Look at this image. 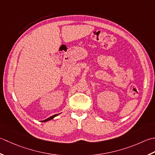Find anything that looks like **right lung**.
Here are the masks:
<instances>
[{
    "instance_id": "right-lung-1",
    "label": "right lung",
    "mask_w": 155,
    "mask_h": 155,
    "mask_svg": "<svg viewBox=\"0 0 155 155\" xmlns=\"http://www.w3.org/2000/svg\"><path fill=\"white\" fill-rule=\"evenodd\" d=\"M59 114H55V115H53L52 116H50L49 118H47L46 120H43L42 122H47V121H49V120H52V119H53L54 118L55 116H58Z\"/></svg>"
}]
</instances>
